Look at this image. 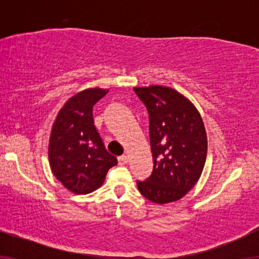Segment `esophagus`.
<instances>
[{
	"label": "esophagus",
	"mask_w": 259,
	"mask_h": 259,
	"mask_svg": "<svg viewBox=\"0 0 259 259\" xmlns=\"http://www.w3.org/2000/svg\"><path fill=\"white\" fill-rule=\"evenodd\" d=\"M120 165H126L128 162V157L127 155H121V157L118 158Z\"/></svg>",
	"instance_id": "obj_1"
}]
</instances>
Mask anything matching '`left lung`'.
Returning a JSON list of instances; mask_svg holds the SVG:
<instances>
[{"label": "left lung", "mask_w": 259, "mask_h": 259, "mask_svg": "<svg viewBox=\"0 0 259 259\" xmlns=\"http://www.w3.org/2000/svg\"><path fill=\"white\" fill-rule=\"evenodd\" d=\"M150 118L153 172L138 190L148 200H179L199 180L207 154L203 119L189 99L164 86L134 87Z\"/></svg>", "instance_id": "left-lung-1"}]
</instances>
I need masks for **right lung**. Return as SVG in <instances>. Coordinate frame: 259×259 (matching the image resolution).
Here are the masks:
<instances>
[{
    "mask_svg": "<svg viewBox=\"0 0 259 259\" xmlns=\"http://www.w3.org/2000/svg\"><path fill=\"white\" fill-rule=\"evenodd\" d=\"M107 93L102 88L79 92L63 105L53 123L49 165L56 179L75 194L97 190L108 169L118 164L94 126L93 106Z\"/></svg>",
    "mask_w": 259,
    "mask_h": 259,
    "instance_id": "right-lung-1",
    "label": "right lung"
}]
</instances>
